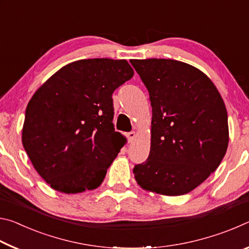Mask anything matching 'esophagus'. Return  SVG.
<instances>
[{
  "mask_svg": "<svg viewBox=\"0 0 249 249\" xmlns=\"http://www.w3.org/2000/svg\"><path fill=\"white\" fill-rule=\"evenodd\" d=\"M136 136H137V133L136 132H129L128 134H127V138H128V142H133L135 138H136Z\"/></svg>",
  "mask_w": 249,
  "mask_h": 249,
  "instance_id": "obj_1",
  "label": "esophagus"
}]
</instances>
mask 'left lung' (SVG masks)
I'll list each match as a JSON object with an SVG mask.
<instances>
[{"label":"left lung","instance_id":"obj_1","mask_svg":"<svg viewBox=\"0 0 249 249\" xmlns=\"http://www.w3.org/2000/svg\"><path fill=\"white\" fill-rule=\"evenodd\" d=\"M153 107L150 153L134 167L137 183L163 196L187 195L220 166L229 146L227 112L208 75L172 59L130 60Z\"/></svg>","mask_w":249,"mask_h":249}]
</instances>
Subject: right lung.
I'll return each mask as SVG.
<instances>
[{
	"instance_id": "obj_1",
	"label": "right lung",
	"mask_w": 249,
	"mask_h": 249,
	"mask_svg": "<svg viewBox=\"0 0 249 249\" xmlns=\"http://www.w3.org/2000/svg\"><path fill=\"white\" fill-rule=\"evenodd\" d=\"M134 75L124 59H82L62 67L29 101L23 146L53 190L100 187L126 138L114 130L112 94Z\"/></svg>"
}]
</instances>
